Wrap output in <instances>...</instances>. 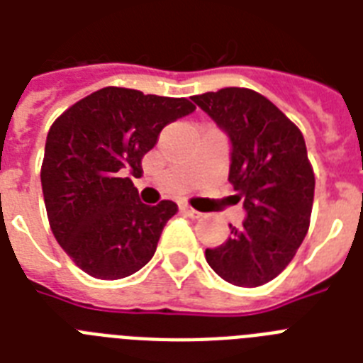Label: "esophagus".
<instances>
[{
  "instance_id": "34e87169",
  "label": "esophagus",
  "mask_w": 363,
  "mask_h": 363,
  "mask_svg": "<svg viewBox=\"0 0 363 363\" xmlns=\"http://www.w3.org/2000/svg\"><path fill=\"white\" fill-rule=\"evenodd\" d=\"M181 213L182 215H186V216H190V218H194V220H198V218H201V213H199V211H196V209H192V207H188V205H181Z\"/></svg>"
}]
</instances>
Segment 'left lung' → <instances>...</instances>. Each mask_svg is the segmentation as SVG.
<instances>
[{"label": "left lung", "mask_w": 363, "mask_h": 363, "mask_svg": "<svg viewBox=\"0 0 363 363\" xmlns=\"http://www.w3.org/2000/svg\"><path fill=\"white\" fill-rule=\"evenodd\" d=\"M230 139V177L235 201L247 213L242 226L207 248L216 275L235 286L273 281L298 252L309 230L315 173L305 139L269 99L248 88H222L194 96Z\"/></svg>", "instance_id": "obj_1"}]
</instances>
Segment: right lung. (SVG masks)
I'll return each mask as SVG.
<instances>
[{"mask_svg":"<svg viewBox=\"0 0 363 363\" xmlns=\"http://www.w3.org/2000/svg\"><path fill=\"white\" fill-rule=\"evenodd\" d=\"M194 111L186 98L107 86L50 125L43 198L54 238L84 273L116 281L150 262L177 203H141L128 175L141 177L160 131Z\"/></svg>","mask_w":363,"mask_h":363,"instance_id":"obj_1","label":"right lung"}]
</instances>
